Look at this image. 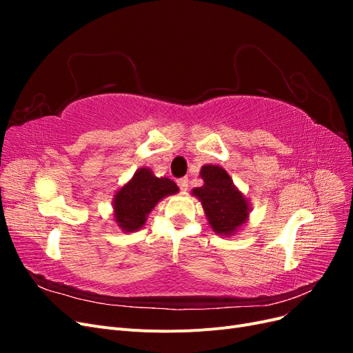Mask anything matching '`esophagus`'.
<instances>
[{
	"label": "esophagus",
	"mask_w": 353,
	"mask_h": 353,
	"mask_svg": "<svg viewBox=\"0 0 353 353\" xmlns=\"http://www.w3.org/2000/svg\"><path fill=\"white\" fill-rule=\"evenodd\" d=\"M178 187L183 191H187L188 190V178H179L178 179Z\"/></svg>",
	"instance_id": "obj_1"
}]
</instances>
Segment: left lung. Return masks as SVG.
<instances>
[{
	"label": "left lung",
	"instance_id": "obj_1",
	"mask_svg": "<svg viewBox=\"0 0 353 353\" xmlns=\"http://www.w3.org/2000/svg\"><path fill=\"white\" fill-rule=\"evenodd\" d=\"M203 185L191 190L201 203L212 231L231 237L245 222L252 212L249 199L234 185L232 178L218 165H205L200 169Z\"/></svg>",
	"mask_w": 353,
	"mask_h": 353
}]
</instances>
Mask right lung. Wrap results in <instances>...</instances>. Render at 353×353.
<instances>
[{
    "label": "right lung",
    "instance_id": "obj_1",
    "mask_svg": "<svg viewBox=\"0 0 353 353\" xmlns=\"http://www.w3.org/2000/svg\"><path fill=\"white\" fill-rule=\"evenodd\" d=\"M179 191L172 179L156 176L153 170L143 166L132 178L114 191L113 219L123 232H134L145 225V221L157 203Z\"/></svg>",
    "mask_w": 353,
    "mask_h": 353
}]
</instances>
